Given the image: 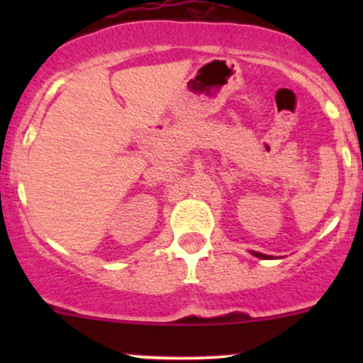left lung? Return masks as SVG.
<instances>
[{
    "instance_id": "obj_1",
    "label": "left lung",
    "mask_w": 363,
    "mask_h": 363,
    "mask_svg": "<svg viewBox=\"0 0 363 363\" xmlns=\"http://www.w3.org/2000/svg\"><path fill=\"white\" fill-rule=\"evenodd\" d=\"M251 255H255L256 258H262V259H270V258H272V256L263 255V252H258V251H251Z\"/></svg>"
}]
</instances>
